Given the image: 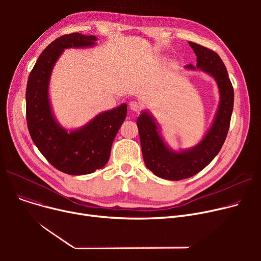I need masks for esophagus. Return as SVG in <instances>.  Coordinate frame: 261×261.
<instances>
[{
    "label": "esophagus",
    "mask_w": 261,
    "mask_h": 261,
    "mask_svg": "<svg viewBox=\"0 0 261 261\" xmlns=\"http://www.w3.org/2000/svg\"><path fill=\"white\" fill-rule=\"evenodd\" d=\"M129 108H130V110H132L133 112H139L140 110H141V108H142V106L138 101H131L129 103Z\"/></svg>",
    "instance_id": "obj_1"
}]
</instances>
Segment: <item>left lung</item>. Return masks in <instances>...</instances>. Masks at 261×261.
I'll return each instance as SVG.
<instances>
[{
    "label": "left lung",
    "mask_w": 261,
    "mask_h": 261,
    "mask_svg": "<svg viewBox=\"0 0 261 261\" xmlns=\"http://www.w3.org/2000/svg\"><path fill=\"white\" fill-rule=\"evenodd\" d=\"M197 56L196 67L187 65V71H202L217 84L219 105L213 122L202 140L187 149L174 150L164 140L162 129L149 110H143L138 118V128L145 165L156 176L179 181L193 176L206 167L220 151L226 139L234 108V89L226 67L215 51L194 42H188Z\"/></svg>",
    "instance_id": "8db88e82"
}]
</instances>
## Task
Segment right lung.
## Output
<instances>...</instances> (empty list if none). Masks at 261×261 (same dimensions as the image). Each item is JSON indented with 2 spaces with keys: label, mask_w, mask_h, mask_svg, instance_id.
Masks as SVG:
<instances>
[{
  "label": "right lung",
  "mask_w": 261,
  "mask_h": 261,
  "mask_svg": "<svg viewBox=\"0 0 261 261\" xmlns=\"http://www.w3.org/2000/svg\"><path fill=\"white\" fill-rule=\"evenodd\" d=\"M97 40L80 33L59 37L41 53L27 81L26 119L32 140L55 168L72 175L89 174L106 165L127 116V105L122 103L97 114L84 126L66 129L54 114L49 81L55 64L64 49L93 47Z\"/></svg>",
  "instance_id": "right-lung-1"
}]
</instances>
